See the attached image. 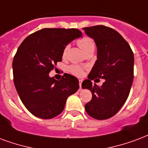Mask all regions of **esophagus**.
<instances>
[{"mask_svg": "<svg viewBox=\"0 0 148 148\" xmlns=\"http://www.w3.org/2000/svg\"><path fill=\"white\" fill-rule=\"evenodd\" d=\"M82 79H80L79 80V86H80V88H82Z\"/></svg>", "mask_w": 148, "mask_h": 148, "instance_id": "34e87169", "label": "esophagus"}]
</instances>
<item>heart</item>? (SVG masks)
<instances>
[{
  "mask_svg": "<svg viewBox=\"0 0 148 148\" xmlns=\"http://www.w3.org/2000/svg\"><path fill=\"white\" fill-rule=\"evenodd\" d=\"M78 46L82 49L83 51L85 52H87L88 51H90V50H92L95 49V43L92 40V39H91L90 38L88 37H82V38L78 39L77 41ZM69 46L66 45V46L63 49V56L64 57L66 54V52H67V49H68ZM69 71H71L72 74H75V75H77V76H82L83 74V71L82 70L81 67L77 66H71L69 67Z\"/></svg>",
  "mask_w": 148,
  "mask_h": 148,
  "instance_id": "1",
  "label": "heart"
}]
</instances>
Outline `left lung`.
<instances>
[{
  "label": "left lung",
  "mask_w": 148,
  "mask_h": 148,
  "mask_svg": "<svg viewBox=\"0 0 148 148\" xmlns=\"http://www.w3.org/2000/svg\"><path fill=\"white\" fill-rule=\"evenodd\" d=\"M83 29L97 48V60L82 85L92 95L85 104V110L97 120L110 119L119 112L130 94L133 81V52L122 36L110 27L99 25ZM96 77L105 79L101 86L90 82Z\"/></svg>",
  "instance_id": "8db88e82"
}]
</instances>
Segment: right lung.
I'll return each instance as SVG.
<instances>
[{"mask_svg":"<svg viewBox=\"0 0 148 148\" xmlns=\"http://www.w3.org/2000/svg\"><path fill=\"white\" fill-rule=\"evenodd\" d=\"M82 37L77 29L45 28L28 36L18 47L12 63L14 84L24 106L36 117L59 115L68 96L79 88L73 75L63 74L57 81L49 74L62 61L63 49Z\"/></svg>","mask_w":148,"mask_h":148,"instance_id":"right-lung-1","label":"right lung"}]
</instances>
